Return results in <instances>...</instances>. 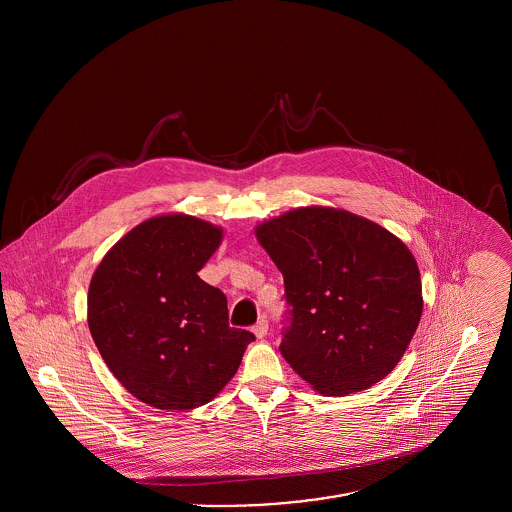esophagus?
I'll return each mask as SVG.
<instances>
[{"instance_id": "34e87169", "label": "esophagus", "mask_w": 512, "mask_h": 512, "mask_svg": "<svg viewBox=\"0 0 512 512\" xmlns=\"http://www.w3.org/2000/svg\"><path fill=\"white\" fill-rule=\"evenodd\" d=\"M252 331H254V335H256L258 339L266 337V333H268V319H266V317H260L258 323L252 327Z\"/></svg>"}]
</instances>
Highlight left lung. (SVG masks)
Here are the masks:
<instances>
[{
    "instance_id": "left-lung-1",
    "label": "left lung",
    "mask_w": 512,
    "mask_h": 512,
    "mask_svg": "<svg viewBox=\"0 0 512 512\" xmlns=\"http://www.w3.org/2000/svg\"><path fill=\"white\" fill-rule=\"evenodd\" d=\"M284 276L292 321L280 353L319 394L361 392L404 357L424 297L408 246L372 220L299 207L256 226Z\"/></svg>"
}]
</instances>
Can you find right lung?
I'll return each mask as SVG.
<instances>
[{
  "label": "right lung",
  "mask_w": 512,
  "mask_h": 512,
  "mask_svg": "<svg viewBox=\"0 0 512 512\" xmlns=\"http://www.w3.org/2000/svg\"><path fill=\"white\" fill-rule=\"evenodd\" d=\"M224 230L183 213L124 234L88 288V329L120 384L157 410L211 402L254 335L228 327L226 295L199 278Z\"/></svg>",
  "instance_id": "1"
}]
</instances>
